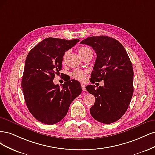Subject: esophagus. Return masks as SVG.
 <instances>
[{"instance_id":"34e87169","label":"esophagus","mask_w":155,"mask_h":155,"mask_svg":"<svg viewBox=\"0 0 155 155\" xmlns=\"http://www.w3.org/2000/svg\"><path fill=\"white\" fill-rule=\"evenodd\" d=\"M81 86H82V90L84 91H86V85H85V84L82 83L81 84Z\"/></svg>"}]
</instances>
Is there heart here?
I'll return each instance as SVG.
<instances>
[{
    "label": "heart",
    "mask_w": 155,
    "mask_h": 155,
    "mask_svg": "<svg viewBox=\"0 0 155 155\" xmlns=\"http://www.w3.org/2000/svg\"><path fill=\"white\" fill-rule=\"evenodd\" d=\"M78 53L80 54V56H81L82 54H84L85 53H86L87 52L90 51L91 50L87 47L81 46L78 48ZM71 76L74 79L78 80V81H84V80L85 79V77H86V72L84 71H82V70H80V69H76V70H74L72 73Z\"/></svg>",
    "instance_id": "obj_1"
}]
</instances>
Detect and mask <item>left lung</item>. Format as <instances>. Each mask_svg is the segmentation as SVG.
<instances>
[{"mask_svg":"<svg viewBox=\"0 0 155 155\" xmlns=\"http://www.w3.org/2000/svg\"><path fill=\"white\" fill-rule=\"evenodd\" d=\"M93 48L97 58L91 80L104 81V86L86 87L95 97L90 109L91 116L104 124L120 118L130 104L133 94V69L126 49L117 40L107 36L90 37L81 42Z\"/></svg>","mask_w":155,"mask_h":155,"instance_id":"8db88e82","label":"left lung"}]
</instances>
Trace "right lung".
I'll list each match as a JSON object with an SVG mask.
<instances>
[{
  "instance_id": "add662e5",
  "label": "right lung",
  "mask_w": 155,
  "mask_h": 155,
  "mask_svg": "<svg viewBox=\"0 0 155 155\" xmlns=\"http://www.w3.org/2000/svg\"><path fill=\"white\" fill-rule=\"evenodd\" d=\"M78 41L45 38L26 57L21 83L24 99L29 112L43 124L61 121L71 103L82 93L81 85L75 80L65 82L62 87L53 83L54 75L62 69L65 52Z\"/></svg>"
}]
</instances>
